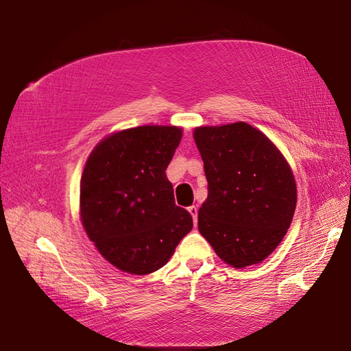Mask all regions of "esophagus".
I'll return each instance as SVG.
<instances>
[{"label":"esophagus","mask_w":351,"mask_h":351,"mask_svg":"<svg viewBox=\"0 0 351 351\" xmlns=\"http://www.w3.org/2000/svg\"><path fill=\"white\" fill-rule=\"evenodd\" d=\"M189 209V212H190V215H192L193 217V222H195V226L197 224V206H189L187 208Z\"/></svg>","instance_id":"34e87169"}]
</instances>
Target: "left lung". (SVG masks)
Listing matches in <instances>:
<instances>
[{"instance_id": "obj_1", "label": "left lung", "mask_w": 351, "mask_h": 351, "mask_svg": "<svg viewBox=\"0 0 351 351\" xmlns=\"http://www.w3.org/2000/svg\"><path fill=\"white\" fill-rule=\"evenodd\" d=\"M193 136L208 180L197 215L200 234L234 268L262 262L294 215L297 193L289 164L247 123L199 127Z\"/></svg>"}]
</instances>
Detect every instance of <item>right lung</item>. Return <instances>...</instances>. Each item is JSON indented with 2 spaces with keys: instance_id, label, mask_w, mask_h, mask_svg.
<instances>
[{
  "instance_id": "1",
  "label": "right lung",
  "mask_w": 351,
  "mask_h": 351,
  "mask_svg": "<svg viewBox=\"0 0 351 351\" xmlns=\"http://www.w3.org/2000/svg\"><path fill=\"white\" fill-rule=\"evenodd\" d=\"M174 125H141L104 139L80 182V217L102 256L121 271L162 268L187 232L192 215L176 205L165 169L182 141Z\"/></svg>"
}]
</instances>
